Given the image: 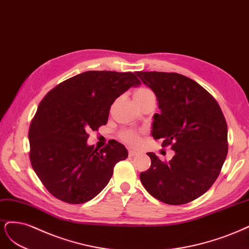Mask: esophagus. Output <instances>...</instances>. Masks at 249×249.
I'll return each instance as SVG.
<instances>
[{"mask_svg":"<svg viewBox=\"0 0 249 249\" xmlns=\"http://www.w3.org/2000/svg\"><path fill=\"white\" fill-rule=\"evenodd\" d=\"M128 155H129L130 157H134L136 155H139V152L134 151V150H129V151H128Z\"/></svg>","mask_w":249,"mask_h":249,"instance_id":"1","label":"esophagus"}]
</instances>
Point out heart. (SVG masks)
<instances>
[{
	"mask_svg": "<svg viewBox=\"0 0 249 249\" xmlns=\"http://www.w3.org/2000/svg\"><path fill=\"white\" fill-rule=\"evenodd\" d=\"M149 98H154V94L149 88L141 87L136 89L133 93V100L134 102H142L143 100H147ZM143 133L142 130H136V129H124L119 133L120 139H121L128 146H136L139 145L141 136Z\"/></svg>",
	"mask_w": 249,
	"mask_h": 249,
	"instance_id": "obj_1",
	"label": "heart"
}]
</instances>
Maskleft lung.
<instances>
[{
  "mask_svg": "<svg viewBox=\"0 0 249 249\" xmlns=\"http://www.w3.org/2000/svg\"><path fill=\"white\" fill-rule=\"evenodd\" d=\"M156 95L152 136L171 146L174 157L163 162L147 153L151 166L140 178L149 194L168 205L187 204L209 189L228 154V126L213 96L194 79L175 72L135 73Z\"/></svg>",
  "mask_w": 249,
  "mask_h": 249,
  "instance_id": "8db88e82",
  "label": "left lung"
}]
</instances>
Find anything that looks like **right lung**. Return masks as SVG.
Here are the masks:
<instances>
[{
    "instance_id": "right-lung-1",
    "label": "right lung",
    "mask_w": 249,
    "mask_h": 249,
    "mask_svg": "<svg viewBox=\"0 0 249 249\" xmlns=\"http://www.w3.org/2000/svg\"><path fill=\"white\" fill-rule=\"evenodd\" d=\"M139 85L132 72L86 71L45 95L30 125V160L53 196L84 204L107 185L127 149L113 142L98 151L87 143L88 132L106 125L111 104Z\"/></svg>"
}]
</instances>
